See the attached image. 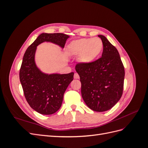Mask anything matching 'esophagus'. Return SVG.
<instances>
[{"instance_id":"34e87169","label":"esophagus","mask_w":148,"mask_h":148,"mask_svg":"<svg viewBox=\"0 0 148 148\" xmlns=\"http://www.w3.org/2000/svg\"><path fill=\"white\" fill-rule=\"evenodd\" d=\"M79 78V76L77 73H75L74 74V78L75 79H78Z\"/></svg>"}]
</instances>
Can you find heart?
I'll return each mask as SVG.
<instances>
[{
  "label": "heart",
  "mask_w": 148,
  "mask_h": 148,
  "mask_svg": "<svg viewBox=\"0 0 148 148\" xmlns=\"http://www.w3.org/2000/svg\"><path fill=\"white\" fill-rule=\"evenodd\" d=\"M103 48L102 40L99 38H82L71 42L69 50L72 55H79V60L84 64H89L99 56Z\"/></svg>",
  "instance_id": "heart-1"
}]
</instances>
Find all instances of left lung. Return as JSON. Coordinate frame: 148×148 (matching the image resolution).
I'll list each match as a JSON object with an SVG mask.
<instances>
[{
    "instance_id": "8db88e82",
    "label": "left lung",
    "mask_w": 148,
    "mask_h": 148,
    "mask_svg": "<svg viewBox=\"0 0 148 148\" xmlns=\"http://www.w3.org/2000/svg\"><path fill=\"white\" fill-rule=\"evenodd\" d=\"M102 57L89 64L78 63L75 70L82 83V96L89 108L96 112L110 109L122 96L125 69L119 53L102 35Z\"/></svg>"
}]
</instances>
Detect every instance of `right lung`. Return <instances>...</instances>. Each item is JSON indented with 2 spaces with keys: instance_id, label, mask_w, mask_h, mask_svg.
<instances>
[{
  "instance_id": "obj_1",
  "label": "right lung",
  "mask_w": 148,
  "mask_h": 148,
  "mask_svg": "<svg viewBox=\"0 0 148 148\" xmlns=\"http://www.w3.org/2000/svg\"><path fill=\"white\" fill-rule=\"evenodd\" d=\"M68 35L63 33H42L26 49L20 70V80L26 101L38 113L51 115L62 106L64 95L73 79L74 73L46 75L36 66L34 53L36 46L50 41L64 47Z\"/></svg>"
}]
</instances>
